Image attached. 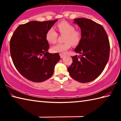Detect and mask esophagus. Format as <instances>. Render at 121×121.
I'll return each instance as SVG.
<instances>
[{
  "mask_svg": "<svg viewBox=\"0 0 121 121\" xmlns=\"http://www.w3.org/2000/svg\"><path fill=\"white\" fill-rule=\"evenodd\" d=\"M60 58H63V57L65 56L63 54H60Z\"/></svg>",
  "mask_w": 121,
  "mask_h": 121,
  "instance_id": "obj_1",
  "label": "esophagus"
}]
</instances>
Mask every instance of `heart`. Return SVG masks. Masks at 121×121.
Instances as JSON below:
<instances>
[{
    "instance_id": "heart-1",
    "label": "heart",
    "mask_w": 121,
    "mask_h": 121,
    "mask_svg": "<svg viewBox=\"0 0 121 121\" xmlns=\"http://www.w3.org/2000/svg\"><path fill=\"white\" fill-rule=\"evenodd\" d=\"M57 29L61 34H65L63 44H58L51 48L53 53L64 54L71 48V45L76 46L81 42L82 34L80 31L75 30V26L67 21H62L57 25ZM58 34L53 28L48 29L46 34V39L50 44L56 42Z\"/></svg>"
}]
</instances>
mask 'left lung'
<instances>
[{
    "label": "left lung",
    "instance_id": "8db88e82",
    "mask_svg": "<svg viewBox=\"0 0 121 121\" xmlns=\"http://www.w3.org/2000/svg\"><path fill=\"white\" fill-rule=\"evenodd\" d=\"M73 20L81 30V42L75 49L80 55L72 57L68 70L76 81L90 82L99 77L109 60V39L103 26L95 22L84 18Z\"/></svg>",
    "mask_w": 121,
    "mask_h": 121
}]
</instances>
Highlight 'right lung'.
Here are the masks:
<instances>
[{"instance_id": "add662e5", "label": "right lung", "mask_w": 121, "mask_h": 121, "mask_svg": "<svg viewBox=\"0 0 121 121\" xmlns=\"http://www.w3.org/2000/svg\"><path fill=\"white\" fill-rule=\"evenodd\" d=\"M58 21H32L16 28L10 40L11 58L18 71L28 80L42 82L53 75L59 53H49L48 30Z\"/></svg>"}]
</instances>
